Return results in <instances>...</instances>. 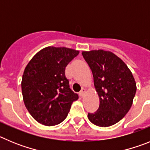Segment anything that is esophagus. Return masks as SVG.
I'll return each mask as SVG.
<instances>
[{
	"label": "esophagus",
	"mask_w": 150,
	"mask_h": 150,
	"mask_svg": "<svg viewBox=\"0 0 150 150\" xmlns=\"http://www.w3.org/2000/svg\"><path fill=\"white\" fill-rule=\"evenodd\" d=\"M86 91H87V90L85 88H82L81 90V92L79 93V95L81 96V97H83V96H84L85 93H86Z\"/></svg>",
	"instance_id": "obj_1"
}]
</instances>
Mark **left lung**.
Segmentation results:
<instances>
[{"label": "left lung", "mask_w": 150, "mask_h": 150, "mask_svg": "<svg viewBox=\"0 0 150 150\" xmlns=\"http://www.w3.org/2000/svg\"><path fill=\"white\" fill-rule=\"evenodd\" d=\"M93 75L99 108L89 113V120L100 127H108L121 120L132 107L136 83L127 65L115 54L104 50L82 52Z\"/></svg>", "instance_id": "8db88e82"}]
</instances>
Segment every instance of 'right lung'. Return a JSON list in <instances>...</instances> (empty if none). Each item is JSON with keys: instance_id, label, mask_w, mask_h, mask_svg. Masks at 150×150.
I'll use <instances>...</instances> for the list:
<instances>
[{"instance_id": "add662e5", "label": "right lung", "mask_w": 150, "mask_h": 150, "mask_svg": "<svg viewBox=\"0 0 150 150\" xmlns=\"http://www.w3.org/2000/svg\"><path fill=\"white\" fill-rule=\"evenodd\" d=\"M79 51L48 46L30 60L22 75L21 91L25 107L40 124L55 125L67 118L71 105L78 98L69 85L67 66Z\"/></svg>"}]
</instances>
